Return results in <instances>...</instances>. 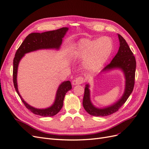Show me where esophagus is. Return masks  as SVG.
Listing matches in <instances>:
<instances>
[{
    "label": "esophagus",
    "instance_id": "34e87169",
    "mask_svg": "<svg viewBox=\"0 0 149 149\" xmlns=\"http://www.w3.org/2000/svg\"><path fill=\"white\" fill-rule=\"evenodd\" d=\"M84 82V79L83 77H78L76 78L74 81V84H81Z\"/></svg>",
    "mask_w": 149,
    "mask_h": 149
}]
</instances>
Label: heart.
Instances as JSON below:
<instances>
[{
  "label": "heart",
  "mask_w": 149,
  "mask_h": 149,
  "mask_svg": "<svg viewBox=\"0 0 149 149\" xmlns=\"http://www.w3.org/2000/svg\"><path fill=\"white\" fill-rule=\"evenodd\" d=\"M113 43L110 38L104 37L100 39L83 38L75 47L76 55L85 60L84 68L89 71H96L105 63L111 56Z\"/></svg>",
  "instance_id": "b5f03b06"
}]
</instances>
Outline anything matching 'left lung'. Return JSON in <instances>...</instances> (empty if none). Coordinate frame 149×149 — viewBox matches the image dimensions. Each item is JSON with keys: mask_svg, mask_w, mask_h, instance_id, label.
Here are the masks:
<instances>
[{"mask_svg": "<svg viewBox=\"0 0 149 149\" xmlns=\"http://www.w3.org/2000/svg\"><path fill=\"white\" fill-rule=\"evenodd\" d=\"M118 37L120 42L118 52L110 63L107 65L101 72H106L114 69H119L123 71L125 79L124 94L118 101L112 105L103 108H98L93 104L90 98L89 85V84H86L83 105L86 111L91 116L104 117L114 113L127 101L133 91L136 68V58L125 39L119 34H118Z\"/></svg>", "mask_w": 149, "mask_h": 149, "instance_id": "obj_1", "label": "left lung"}]
</instances>
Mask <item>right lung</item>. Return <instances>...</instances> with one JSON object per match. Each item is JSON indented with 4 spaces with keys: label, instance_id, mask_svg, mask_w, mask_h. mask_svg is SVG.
I'll return each instance as SVG.
<instances>
[{
    "label": "right lung",
    "instance_id": "right-lung-1",
    "mask_svg": "<svg viewBox=\"0 0 149 149\" xmlns=\"http://www.w3.org/2000/svg\"><path fill=\"white\" fill-rule=\"evenodd\" d=\"M68 30V27H63L56 30L45 31L43 33H31L25 38L22 42L13 58V81L15 89L19 94L22 101L25 107L34 114L43 117H52L59 112L63 105V101L66 93L71 89L72 86L70 81L61 83L56 93L55 100L53 104L45 109H37L26 103L22 97L18 90L17 71L20 61L26 53L37 51L42 49H59L62 43L63 38Z\"/></svg>",
    "mask_w": 149,
    "mask_h": 149
}]
</instances>
